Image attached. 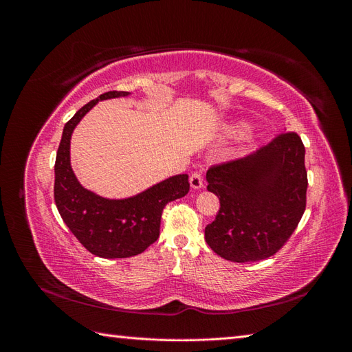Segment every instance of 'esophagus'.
<instances>
[{
  "label": "esophagus",
  "mask_w": 352,
  "mask_h": 352,
  "mask_svg": "<svg viewBox=\"0 0 352 352\" xmlns=\"http://www.w3.org/2000/svg\"><path fill=\"white\" fill-rule=\"evenodd\" d=\"M189 182H190V186H192L194 189H201L202 186H204V179H202V173L201 172H194L189 177Z\"/></svg>",
  "instance_id": "1"
}]
</instances>
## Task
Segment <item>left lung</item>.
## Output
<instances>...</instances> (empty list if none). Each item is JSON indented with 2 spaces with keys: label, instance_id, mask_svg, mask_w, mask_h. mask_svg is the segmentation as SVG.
<instances>
[{
  "label": "left lung",
  "instance_id": "obj_1",
  "mask_svg": "<svg viewBox=\"0 0 352 352\" xmlns=\"http://www.w3.org/2000/svg\"><path fill=\"white\" fill-rule=\"evenodd\" d=\"M220 208L206 228L208 247L235 263L269 258L295 232L307 206L305 148L285 131L245 158L214 164L207 173Z\"/></svg>",
  "mask_w": 352,
  "mask_h": 352
}]
</instances>
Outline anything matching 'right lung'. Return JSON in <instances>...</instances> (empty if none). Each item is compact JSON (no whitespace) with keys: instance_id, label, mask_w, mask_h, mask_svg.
<instances>
[{"instance_id":"obj_1","label":"right lung","mask_w":352,"mask_h":352,"mask_svg":"<svg viewBox=\"0 0 352 352\" xmlns=\"http://www.w3.org/2000/svg\"><path fill=\"white\" fill-rule=\"evenodd\" d=\"M126 95L129 92L109 91L85 104L65 124L54 166V199L63 221L85 248L102 258H126L144 252L160 236L164 207L189 192L188 175L168 177L127 199L101 198L78 182L70 167L73 129L98 101Z\"/></svg>"}]
</instances>
